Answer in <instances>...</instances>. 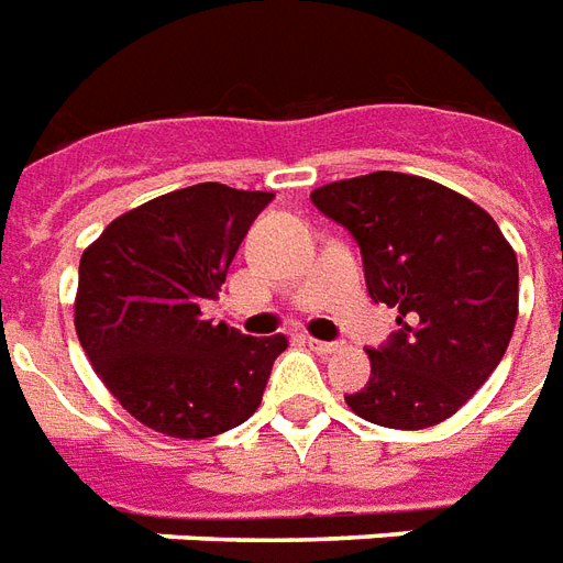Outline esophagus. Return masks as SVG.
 Segmentation results:
<instances>
[{
    "label": "esophagus",
    "instance_id": "34e87169",
    "mask_svg": "<svg viewBox=\"0 0 563 563\" xmlns=\"http://www.w3.org/2000/svg\"><path fill=\"white\" fill-rule=\"evenodd\" d=\"M307 345H310L313 352H319V355H331V352L340 349V343H328V340H316V336H307Z\"/></svg>",
    "mask_w": 563,
    "mask_h": 563
}]
</instances>
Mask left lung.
Returning <instances> with one entry per match:
<instances>
[{
	"instance_id": "obj_1",
	"label": "left lung",
	"mask_w": 563,
	"mask_h": 563,
	"mask_svg": "<svg viewBox=\"0 0 563 563\" xmlns=\"http://www.w3.org/2000/svg\"><path fill=\"white\" fill-rule=\"evenodd\" d=\"M310 199L357 241L369 298L399 310L390 340L366 349L369 382L345 397L349 409L390 430L456 415L493 376L519 316V265L498 223L406 173L331 181Z\"/></svg>"
}]
</instances>
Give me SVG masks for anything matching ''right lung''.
I'll use <instances>...</instances> for the list:
<instances>
[{"label": "right lung", "instance_id": "add662e5", "mask_svg": "<svg viewBox=\"0 0 563 563\" xmlns=\"http://www.w3.org/2000/svg\"><path fill=\"white\" fill-rule=\"evenodd\" d=\"M274 194L206 181L124 211L80 260L74 324L112 397L148 430L211 439L260 409L286 336L211 324L250 223Z\"/></svg>", "mask_w": 563, "mask_h": 563}]
</instances>
